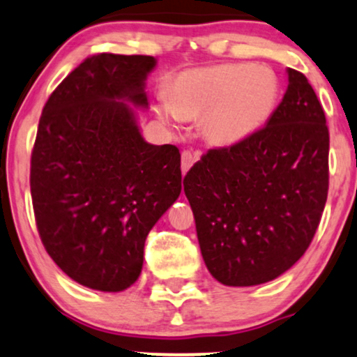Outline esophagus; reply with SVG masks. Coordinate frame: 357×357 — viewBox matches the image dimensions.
Wrapping results in <instances>:
<instances>
[{"instance_id": "34e87169", "label": "esophagus", "mask_w": 357, "mask_h": 357, "mask_svg": "<svg viewBox=\"0 0 357 357\" xmlns=\"http://www.w3.org/2000/svg\"><path fill=\"white\" fill-rule=\"evenodd\" d=\"M198 161V154L191 153V151H183L181 153V171L183 174H186L190 171V167Z\"/></svg>"}]
</instances>
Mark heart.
I'll return each mask as SVG.
<instances>
[{
  "label": "heart",
  "mask_w": 357,
  "mask_h": 357,
  "mask_svg": "<svg viewBox=\"0 0 357 357\" xmlns=\"http://www.w3.org/2000/svg\"><path fill=\"white\" fill-rule=\"evenodd\" d=\"M280 80L268 67L223 63L176 77L169 100L158 105L169 122L203 117V132L215 146L231 147L257 134L275 112Z\"/></svg>",
  "instance_id": "b5f03b06"
}]
</instances>
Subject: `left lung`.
I'll return each instance as SVG.
<instances>
[{"label":"left lung","instance_id":"8db88e82","mask_svg":"<svg viewBox=\"0 0 357 357\" xmlns=\"http://www.w3.org/2000/svg\"><path fill=\"white\" fill-rule=\"evenodd\" d=\"M257 134L210 149L184 176L199 248L216 280L265 284L305 253L329 190V129L304 73Z\"/></svg>","mask_w":357,"mask_h":357}]
</instances>
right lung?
Listing matches in <instances>:
<instances>
[{"instance_id":"1","label":"right lung","mask_w":357,"mask_h":357,"mask_svg":"<svg viewBox=\"0 0 357 357\" xmlns=\"http://www.w3.org/2000/svg\"><path fill=\"white\" fill-rule=\"evenodd\" d=\"M154 56L96 53L45 104L31 151L35 221L72 280L121 292L137 280L147 233L181 192V154L153 146L126 102L147 107Z\"/></svg>"}]
</instances>
